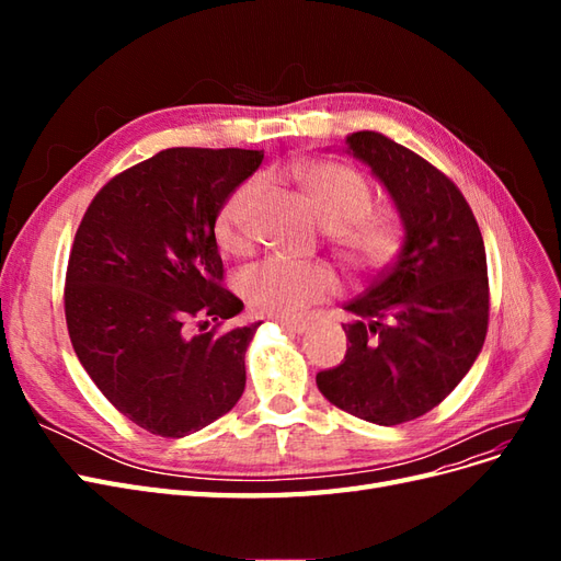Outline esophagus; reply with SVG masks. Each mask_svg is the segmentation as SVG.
I'll use <instances>...</instances> for the list:
<instances>
[{"label": "esophagus", "mask_w": 561, "mask_h": 561, "mask_svg": "<svg viewBox=\"0 0 561 561\" xmlns=\"http://www.w3.org/2000/svg\"><path fill=\"white\" fill-rule=\"evenodd\" d=\"M278 322H280V328H283V330H287V332H297V334L307 332V328H309V322H307V320H287V318H280Z\"/></svg>", "instance_id": "esophagus-1"}]
</instances>
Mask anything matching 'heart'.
I'll return each instance as SVG.
<instances>
[{
  "label": "heart",
  "mask_w": 561,
  "mask_h": 561,
  "mask_svg": "<svg viewBox=\"0 0 561 561\" xmlns=\"http://www.w3.org/2000/svg\"><path fill=\"white\" fill-rule=\"evenodd\" d=\"M290 175L325 222V239L348 271L379 274L398 257L402 229L396 219L371 213L375 190L355 168L332 161H304L290 168ZM257 194L260 180H248L219 206L213 231L225 252L239 254L248 248L245 217ZM236 285L254 311L276 318L299 316L339 290L336 274L328 264L283 257H266L245 266Z\"/></svg>",
  "instance_id": "1"
}]
</instances>
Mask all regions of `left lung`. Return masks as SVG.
Segmentation results:
<instances>
[{"label": "left lung", "mask_w": 561, "mask_h": 561, "mask_svg": "<svg viewBox=\"0 0 561 561\" xmlns=\"http://www.w3.org/2000/svg\"><path fill=\"white\" fill-rule=\"evenodd\" d=\"M346 142L393 196L404 243L396 264L346 304L351 346L316 383L339 410L398 426L443 402L480 355L486 252L466 196L443 171L377 130Z\"/></svg>", "instance_id": "obj_1"}]
</instances>
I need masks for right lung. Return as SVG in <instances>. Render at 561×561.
Segmentation results:
<instances>
[{"label":"right lung","mask_w":561,"mask_h":561,"mask_svg":"<svg viewBox=\"0 0 561 561\" xmlns=\"http://www.w3.org/2000/svg\"><path fill=\"white\" fill-rule=\"evenodd\" d=\"M262 159L163 149L114 175L81 217L65 274L67 332L100 393L151 435L196 433L243 396L260 322L219 330L243 301L225 287L213 227Z\"/></svg>","instance_id":"right-lung-1"}]
</instances>
